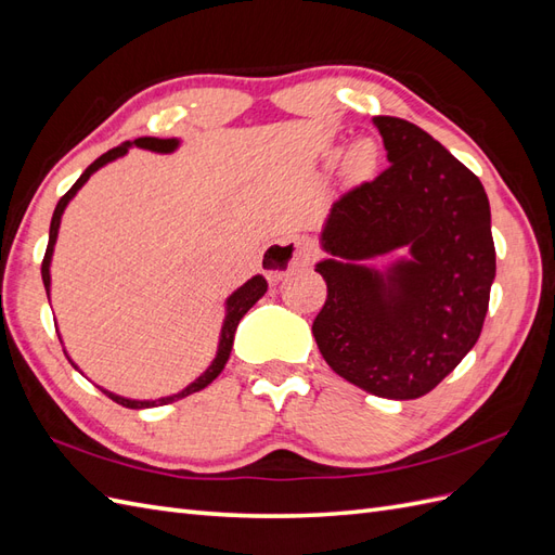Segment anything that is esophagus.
I'll return each instance as SVG.
<instances>
[{"label": "esophagus", "instance_id": "esophagus-1", "mask_svg": "<svg viewBox=\"0 0 555 555\" xmlns=\"http://www.w3.org/2000/svg\"><path fill=\"white\" fill-rule=\"evenodd\" d=\"M314 244L305 234H291L281 241L269 244L260 258V267L269 281H279L286 276L291 269L305 267L314 258Z\"/></svg>", "mask_w": 555, "mask_h": 555}]
</instances>
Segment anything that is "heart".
Returning <instances> with one entry per match:
<instances>
[{"label":"heart","mask_w":555,"mask_h":555,"mask_svg":"<svg viewBox=\"0 0 555 555\" xmlns=\"http://www.w3.org/2000/svg\"><path fill=\"white\" fill-rule=\"evenodd\" d=\"M361 152H363V150H361V147H359V150H357V156H361Z\"/></svg>","instance_id":"obj_1"}]
</instances>
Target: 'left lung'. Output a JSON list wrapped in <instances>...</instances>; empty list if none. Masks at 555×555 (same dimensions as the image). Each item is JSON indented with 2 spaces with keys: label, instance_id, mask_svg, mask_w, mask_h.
Masks as SVG:
<instances>
[{
  "label": "left lung",
  "instance_id": "1",
  "mask_svg": "<svg viewBox=\"0 0 555 555\" xmlns=\"http://www.w3.org/2000/svg\"><path fill=\"white\" fill-rule=\"evenodd\" d=\"M389 168L333 204L317 262L328 297L311 325L325 363L359 389L410 401L474 349L494 281L480 180L420 126L375 117ZM396 249L385 268L366 262Z\"/></svg>",
  "mask_w": 555,
  "mask_h": 555
}]
</instances>
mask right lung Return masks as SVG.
I'll return each instance as SVG.
<instances>
[{"label":"right lung","instance_id":"1","mask_svg":"<svg viewBox=\"0 0 555 555\" xmlns=\"http://www.w3.org/2000/svg\"><path fill=\"white\" fill-rule=\"evenodd\" d=\"M131 147H142V150H150V152H156V154H170L176 152L180 147V140L178 138H138V140H129V142H121L119 147L105 152L103 156H98V159L83 170V173L79 176V180L73 184V188L67 190V194L61 198L59 206H55L53 210V218H51V230H49V246H47V255H44V262H41V281H44V288H47V295L51 297V260H53V248H55V238H59V230H61V218L63 212L67 208V204L73 202L75 194L83 188V184L89 182V178L95 173V170H101L103 166H107L109 162H117L121 159V156L129 152ZM267 293V279L262 274H255L253 279H248L244 286L236 288L230 297L224 300V321H222V331H220V339H218V351H216V359L210 361V365L206 367V371L198 375L194 382H190L188 387H184L182 391L178 393H170V396H162V399H154V401H135V399H126V396H119V393H112L103 387H98L103 393H107L112 401L124 405V408H131V410H142V408H156V405H166V403H173V401H180L184 399V396H190L194 391H202L204 387H208L212 379H216L222 367L227 363V359H230L232 353V345H234V333H236V325L238 321L246 317V311L260 300V297ZM61 337V335H59ZM63 343V339H61ZM67 357V351H65ZM69 359V357H67ZM69 363L75 365V371H79V365L69 359ZM81 373V371H79Z\"/></svg>","mask_w":555,"mask_h":555}]
</instances>
